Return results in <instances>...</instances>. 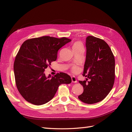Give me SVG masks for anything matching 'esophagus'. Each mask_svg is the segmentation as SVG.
<instances>
[{
  "mask_svg": "<svg viewBox=\"0 0 132 132\" xmlns=\"http://www.w3.org/2000/svg\"><path fill=\"white\" fill-rule=\"evenodd\" d=\"M71 81H72L73 82H74V83L77 82V79H76V78L75 77H73H73H71Z\"/></svg>",
  "mask_w": 132,
  "mask_h": 132,
  "instance_id": "esophagus-1",
  "label": "esophagus"
}]
</instances>
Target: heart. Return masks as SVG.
<instances>
[{
  "label": "heart",
  "instance_id": "obj_1",
  "mask_svg": "<svg viewBox=\"0 0 132 132\" xmlns=\"http://www.w3.org/2000/svg\"><path fill=\"white\" fill-rule=\"evenodd\" d=\"M81 47H83V46H82V43L81 42H80V41L75 42L72 45V48H73V51H74L75 50L79 49ZM71 70L73 73L77 72V70H78V67L77 66H75V65H73L72 67L71 68Z\"/></svg>",
  "mask_w": 132,
  "mask_h": 132
}]
</instances>
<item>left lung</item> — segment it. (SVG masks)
Listing matches in <instances>:
<instances>
[{
	"instance_id": "obj_1",
	"label": "left lung",
	"mask_w": 132,
	"mask_h": 132,
	"mask_svg": "<svg viewBox=\"0 0 132 132\" xmlns=\"http://www.w3.org/2000/svg\"><path fill=\"white\" fill-rule=\"evenodd\" d=\"M86 55L82 75L90 81H79L84 91L78 96L87 104L100 102L112 90L115 79V60L108 44L102 39L89 36L86 38Z\"/></svg>"
}]
</instances>
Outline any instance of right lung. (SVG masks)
Masks as SVG:
<instances>
[{
  "label": "right lung",
  "mask_w": 132,
  "mask_h": 132,
  "mask_svg": "<svg viewBox=\"0 0 132 132\" xmlns=\"http://www.w3.org/2000/svg\"><path fill=\"white\" fill-rule=\"evenodd\" d=\"M71 41L66 37L42 36L29 39L22 44L16 55L14 70L17 89L27 102L35 105L45 104L53 98L60 85L71 82L66 73L47 77L44 73L56 61L58 50Z\"/></svg>",
  "instance_id": "right-lung-1"
}]
</instances>
